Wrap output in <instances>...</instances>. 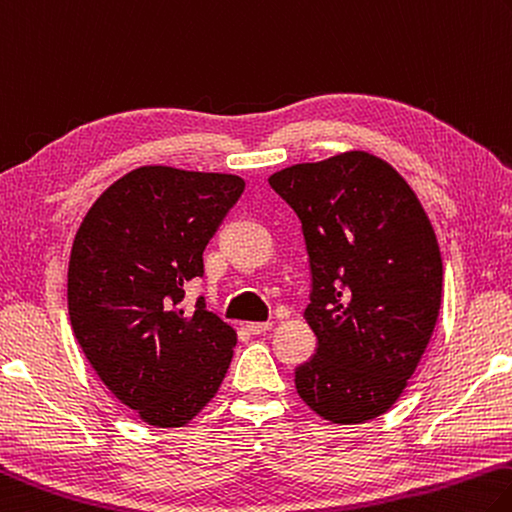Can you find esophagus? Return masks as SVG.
<instances>
[{
	"mask_svg": "<svg viewBox=\"0 0 512 512\" xmlns=\"http://www.w3.org/2000/svg\"><path fill=\"white\" fill-rule=\"evenodd\" d=\"M271 327H273L271 322H248L246 324V331L253 333V336H259V333H266Z\"/></svg>",
	"mask_w": 512,
	"mask_h": 512,
	"instance_id": "obj_1",
	"label": "esophagus"
}]
</instances>
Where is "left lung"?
<instances>
[{"instance_id": "1", "label": "left lung", "mask_w": 512, "mask_h": 512, "mask_svg": "<svg viewBox=\"0 0 512 512\" xmlns=\"http://www.w3.org/2000/svg\"><path fill=\"white\" fill-rule=\"evenodd\" d=\"M309 253L306 322L318 338L295 387L333 423L385 414L421 362L441 306L443 264L421 201L367 152L275 172Z\"/></svg>"}]
</instances>
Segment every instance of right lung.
I'll use <instances>...</instances> for the list:
<instances>
[{
	"label": "right lung",
	"mask_w": 512,
	"mask_h": 512,
	"mask_svg": "<svg viewBox=\"0 0 512 512\" xmlns=\"http://www.w3.org/2000/svg\"><path fill=\"white\" fill-rule=\"evenodd\" d=\"M239 176L150 165L91 206L71 248L69 318L91 367L145 423L181 427L224 380L237 336L185 282L239 201Z\"/></svg>",
	"instance_id": "obj_1"
}]
</instances>
